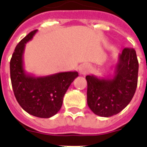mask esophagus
Segmentation results:
<instances>
[{
	"instance_id": "obj_1",
	"label": "esophagus",
	"mask_w": 147,
	"mask_h": 147,
	"mask_svg": "<svg viewBox=\"0 0 147 147\" xmlns=\"http://www.w3.org/2000/svg\"><path fill=\"white\" fill-rule=\"evenodd\" d=\"M90 71V67L87 65V64H84L80 67V75H86L87 73L89 72Z\"/></svg>"
}]
</instances>
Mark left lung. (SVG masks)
<instances>
[{"label":"left lung","mask_w":147,"mask_h":147,"mask_svg":"<svg viewBox=\"0 0 147 147\" xmlns=\"http://www.w3.org/2000/svg\"><path fill=\"white\" fill-rule=\"evenodd\" d=\"M138 62L134 49L126 48L119 55L112 76H87L88 105L101 117L117 115L134 96L138 84Z\"/></svg>","instance_id":"left-lung-1"}]
</instances>
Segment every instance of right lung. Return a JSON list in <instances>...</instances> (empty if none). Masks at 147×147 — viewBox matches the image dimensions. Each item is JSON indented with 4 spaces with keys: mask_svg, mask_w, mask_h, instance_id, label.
<instances>
[{
    "mask_svg": "<svg viewBox=\"0 0 147 147\" xmlns=\"http://www.w3.org/2000/svg\"><path fill=\"white\" fill-rule=\"evenodd\" d=\"M36 32L32 31L16 45L10 60V77L20 107L33 116L48 119L60 110L67 90L79 74L66 71L36 77L27 73L24 68V52Z\"/></svg>",
    "mask_w": 147,
    "mask_h": 147,
    "instance_id": "right-lung-1",
    "label": "right lung"
}]
</instances>
